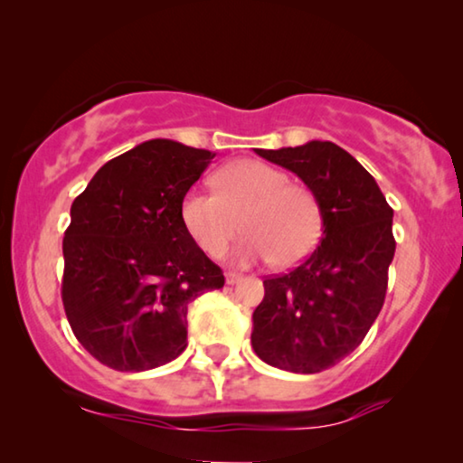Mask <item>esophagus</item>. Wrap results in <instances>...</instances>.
<instances>
[{"label": "esophagus", "instance_id": "esophagus-1", "mask_svg": "<svg viewBox=\"0 0 463 463\" xmlns=\"http://www.w3.org/2000/svg\"><path fill=\"white\" fill-rule=\"evenodd\" d=\"M240 280H242V276L236 274V271H227V274H225V282L227 284H236Z\"/></svg>", "mask_w": 463, "mask_h": 463}]
</instances>
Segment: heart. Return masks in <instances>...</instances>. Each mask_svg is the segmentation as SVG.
<instances>
[{
    "mask_svg": "<svg viewBox=\"0 0 463 463\" xmlns=\"http://www.w3.org/2000/svg\"><path fill=\"white\" fill-rule=\"evenodd\" d=\"M217 194L192 189L181 202L189 236L206 255L219 257L240 233L246 236L232 261L249 265L271 259L276 268L301 263L320 242L325 213L312 189L288 183L280 168L257 160H238L217 173Z\"/></svg>",
    "mask_w": 463,
    "mask_h": 463,
    "instance_id": "b5f03b06",
    "label": "heart"
}]
</instances>
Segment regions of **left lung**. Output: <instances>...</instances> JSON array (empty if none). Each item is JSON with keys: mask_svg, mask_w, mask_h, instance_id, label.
Returning a JSON list of instances; mask_svg holds the SVG:
<instances>
[{"mask_svg": "<svg viewBox=\"0 0 463 463\" xmlns=\"http://www.w3.org/2000/svg\"><path fill=\"white\" fill-rule=\"evenodd\" d=\"M255 151L318 195L325 227L306 261L263 280L252 350L276 369L320 373L356 350L382 312L396 250L394 211L363 164L331 141Z\"/></svg>", "mask_w": 463, "mask_h": 463, "instance_id": "1", "label": "left lung"}]
</instances>
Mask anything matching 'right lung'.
Returning <instances> with one entry per match:
<instances>
[{"mask_svg":"<svg viewBox=\"0 0 463 463\" xmlns=\"http://www.w3.org/2000/svg\"><path fill=\"white\" fill-rule=\"evenodd\" d=\"M213 151L154 138L99 168L62 238V306L99 363L149 371L187 347V307L225 284L194 242L181 202Z\"/></svg>","mask_w":463,"mask_h":463,"instance_id":"add662e5","label":"right lung"}]
</instances>
